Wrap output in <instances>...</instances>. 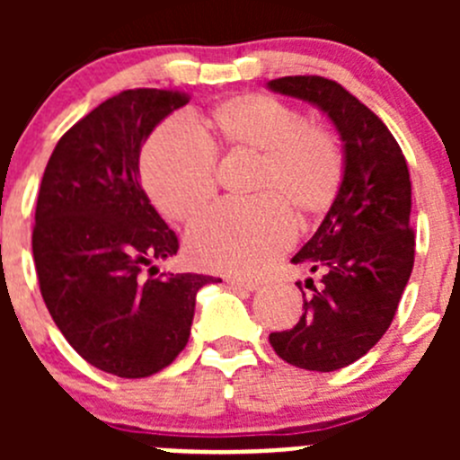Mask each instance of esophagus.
Here are the masks:
<instances>
[{"mask_svg": "<svg viewBox=\"0 0 460 460\" xmlns=\"http://www.w3.org/2000/svg\"><path fill=\"white\" fill-rule=\"evenodd\" d=\"M226 285L235 287V289H247V291H258L260 289V282L244 280V278H235V276H226Z\"/></svg>", "mask_w": 460, "mask_h": 460, "instance_id": "34e87169", "label": "esophagus"}]
</instances>
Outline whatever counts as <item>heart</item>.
<instances>
[{"instance_id": "b5f03b06", "label": "heart", "mask_w": 460, "mask_h": 460, "mask_svg": "<svg viewBox=\"0 0 460 460\" xmlns=\"http://www.w3.org/2000/svg\"><path fill=\"white\" fill-rule=\"evenodd\" d=\"M202 146L180 122L151 133L140 178L153 207L173 222L202 213L216 193L213 151L258 155L249 204H226L189 229L184 247L198 267L258 276L294 240V217L329 211L345 178V153L329 128L309 124L296 106L260 93L226 97L193 119Z\"/></svg>"}]
</instances>
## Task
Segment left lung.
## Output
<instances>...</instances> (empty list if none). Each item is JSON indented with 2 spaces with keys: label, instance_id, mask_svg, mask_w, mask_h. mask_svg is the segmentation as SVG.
Here are the masks:
<instances>
[{
  "label": "left lung",
  "instance_id": "left-lung-1",
  "mask_svg": "<svg viewBox=\"0 0 460 460\" xmlns=\"http://www.w3.org/2000/svg\"><path fill=\"white\" fill-rule=\"evenodd\" d=\"M280 95L309 102L336 127L345 178L318 231L291 262L320 273L303 291L296 327L269 336L273 351L309 372L356 363L392 324L414 267L411 182L405 155L380 118L349 91L318 75L267 82ZM300 287V282H298Z\"/></svg>",
  "mask_w": 460,
  "mask_h": 460
}]
</instances>
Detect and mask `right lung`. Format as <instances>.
<instances>
[{
  "instance_id": "obj_1",
  "label": "right lung",
  "mask_w": 460,
  "mask_h": 460,
  "mask_svg": "<svg viewBox=\"0 0 460 460\" xmlns=\"http://www.w3.org/2000/svg\"><path fill=\"white\" fill-rule=\"evenodd\" d=\"M182 91L133 88L102 102L55 146L35 208L32 258L59 332L93 367L146 378L191 333L196 296L211 276L157 273L178 238L140 184V151L182 109Z\"/></svg>"
}]
</instances>
